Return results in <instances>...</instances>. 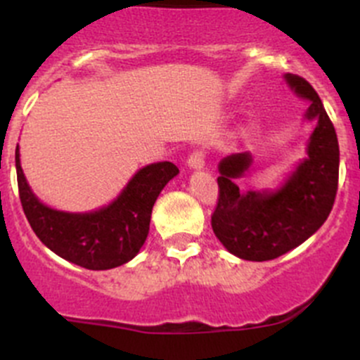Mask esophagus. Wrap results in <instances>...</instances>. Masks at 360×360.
Returning a JSON list of instances; mask_svg holds the SVG:
<instances>
[{
    "label": "esophagus",
    "mask_w": 360,
    "mask_h": 360,
    "mask_svg": "<svg viewBox=\"0 0 360 360\" xmlns=\"http://www.w3.org/2000/svg\"><path fill=\"white\" fill-rule=\"evenodd\" d=\"M186 163H188V167H190V169H193V170L204 169V165H205L204 151H193V153H191Z\"/></svg>",
    "instance_id": "1"
}]
</instances>
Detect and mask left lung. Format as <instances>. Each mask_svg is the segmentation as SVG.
<instances>
[{
    "label": "left lung",
    "instance_id": "1",
    "mask_svg": "<svg viewBox=\"0 0 360 360\" xmlns=\"http://www.w3.org/2000/svg\"><path fill=\"white\" fill-rule=\"evenodd\" d=\"M294 95L308 100L304 121L315 123L306 141V158L285 174L276 188L240 191L253 156L236 153L218 163L219 197L211 218L219 243L232 255L251 262L273 260L313 236L329 216L338 191L340 146L323 103L308 80L287 73Z\"/></svg>",
    "mask_w": 360,
    "mask_h": 360
}]
</instances>
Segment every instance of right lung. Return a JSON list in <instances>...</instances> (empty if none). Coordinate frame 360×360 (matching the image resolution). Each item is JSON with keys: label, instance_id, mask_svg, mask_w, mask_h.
Here are the masks:
<instances>
[{"label": "right lung", "instance_id": "1", "mask_svg": "<svg viewBox=\"0 0 360 360\" xmlns=\"http://www.w3.org/2000/svg\"><path fill=\"white\" fill-rule=\"evenodd\" d=\"M15 169L20 204L38 239L58 257L91 271L120 267L137 257L148 239L156 198L179 174L170 162L151 163L139 169L110 204L68 212L49 207L33 193L20 167L19 144Z\"/></svg>", "mask_w": 360, "mask_h": 360}]
</instances>
